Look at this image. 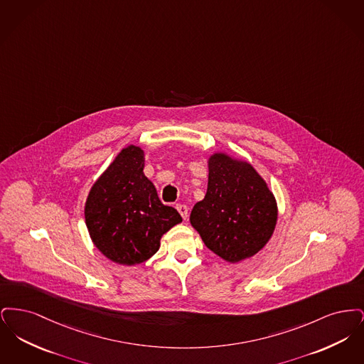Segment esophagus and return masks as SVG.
Here are the masks:
<instances>
[{"mask_svg": "<svg viewBox=\"0 0 364 364\" xmlns=\"http://www.w3.org/2000/svg\"><path fill=\"white\" fill-rule=\"evenodd\" d=\"M177 211L180 213V215L183 217V220H187L188 218V208L186 205H177L176 206Z\"/></svg>", "mask_w": 364, "mask_h": 364, "instance_id": "obj_1", "label": "esophagus"}]
</instances>
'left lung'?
I'll use <instances>...</instances> for the list:
<instances>
[{"label":"left lung","instance_id":"1","mask_svg":"<svg viewBox=\"0 0 364 364\" xmlns=\"http://www.w3.org/2000/svg\"><path fill=\"white\" fill-rule=\"evenodd\" d=\"M277 215L273 192L251 164L210 156L208 192L190 217L208 250L230 263L251 258L270 240Z\"/></svg>","mask_w":364,"mask_h":364}]
</instances>
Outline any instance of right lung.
I'll return each mask as SVG.
<instances>
[{
    "label": "right lung",
    "mask_w": 364,
    "mask_h": 364,
    "mask_svg": "<svg viewBox=\"0 0 364 364\" xmlns=\"http://www.w3.org/2000/svg\"><path fill=\"white\" fill-rule=\"evenodd\" d=\"M143 168L140 147L122 149L87 196L90 237L107 259L119 264L132 266L151 258L162 235L183 221L176 208L159 200Z\"/></svg>",
    "instance_id": "1"
}]
</instances>
